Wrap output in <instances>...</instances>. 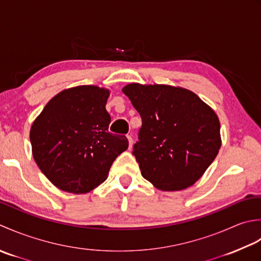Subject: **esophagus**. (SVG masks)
Returning a JSON list of instances; mask_svg holds the SVG:
<instances>
[{
  "label": "esophagus",
  "instance_id": "1",
  "mask_svg": "<svg viewBox=\"0 0 261 261\" xmlns=\"http://www.w3.org/2000/svg\"><path fill=\"white\" fill-rule=\"evenodd\" d=\"M127 140H128V144H129V148L133 147V138L130 135H127Z\"/></svg>",
  "mask_w": 261,
  "mask_h": 261
}]
</instances>
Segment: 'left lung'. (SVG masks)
Masks as SVG:
<instances>
[{"label":"left lung","mask_w":261,"mask_h":261,"mask_svg":"<svg viewBox=\"0 0 261 261\" xmlns=\"http://www.w3.org/2000/svg\"><path fill=\"white\" fill-rule=\"evenodd\" d=\"M123 92L142 118L133 154L143 177L164 191L193 186L221 147L215 111L184 88L130 83Z\"/></svg>","instance_id":"1"}]
</instances>
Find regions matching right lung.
<instances>
[{"instance_id": "1", "label": "right lung", "mask_w": 261, "mask_h": 261, "mask_svg": "<svg viewBox=\"0 0 261 261\" xmlns=\"http://www.w3.org/2000/svg\"><path fill=\"white\" fill-rule=\"evenodd\" d=\"M109 90L80 86L63 90L45 106L30 129L37 166L61 190L86 194L107 179L127 150L125 136L108 132Z\"/></svg>"}]
</instances>
